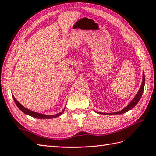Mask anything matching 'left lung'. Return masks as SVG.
I'll use <instances>...</instances> for the list:
<instances>
[{"instance_id":"obj_1","label":"left lung","mask_w":156,"mask_h":156,"mask_svg":"<svg viewBox=\"0 0 156 156\" xmlns=\"http://www.w3.org/2000/svg\"><path fill=\"white\" fill-rule=\"evenodd\" d=\"M144 86H145V75H144V72L143 74V81H142V84L141 86V88L140 89V90L137 92V95L135 96V98H133V100L128 105V106H127L124 109H122V111H120L119 112H112V113H103V112H98V113L100 114H104V115H119V114H122V113H125L126 112H127L128 111L131 110V109L133 108L135 105H136L138 102L140 101V98L142 96V94H143L144 92Z\"/></svg>"}]
</instances>
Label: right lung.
Instances as JSON below:
<instances>
[{"mask_svg":"<svg viewBox=\"0 0 156 156\" xmlns=\"http://www.w3.org/2000/svg\"><path fill=\"white\" fill-rule=\"evenodd\" d=\"M12 98L14 99V101L15 102V104L16 105V106L19 107V108L21 110L22 112H24V113L27 114L28 115H30L33 117H35V118H38V119H51V118H54V117H59V115H61L63 112H64L65 108L63 109V111L59 112L58 114H56V115H43V114H39L38 112H35L34 111H31L30 110H29V109L26 108L25 107H23V105H21V104L19 103V102L16 100V98L14 97V96H12Z\"/></svg>","mask_w":156,"mask_h":156,"instance_id":"1","label":"right lung"}]
</instances>
